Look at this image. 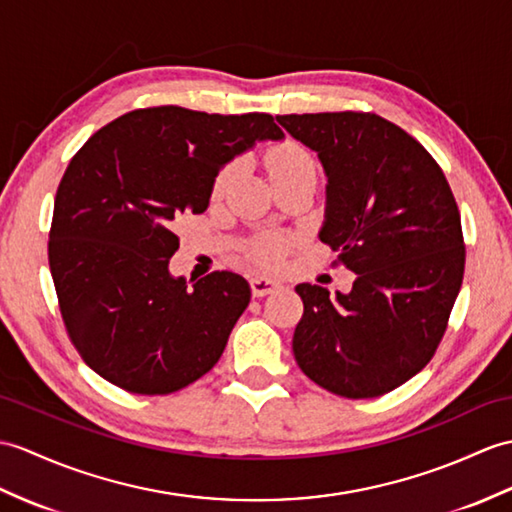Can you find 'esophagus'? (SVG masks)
I'll return each mask as SVG.
<instances>
[{
	"label": "esophagus",
	"mask_w": 512,
	"mask_h": 512,
	"mask_svg": "<svg viewBox=\"0 0 512 512\" xmlns=\"http://www.w3.org/2000/svg\"><path fill=\"white\" fill-rule=\"evenodd\" d=\"M279 288H281V283L277 279H270V277H255V279H251L253 296H266V294L277 292Z\"/></svg>",
	"instance_id": "obj_1"
}]
</instances>
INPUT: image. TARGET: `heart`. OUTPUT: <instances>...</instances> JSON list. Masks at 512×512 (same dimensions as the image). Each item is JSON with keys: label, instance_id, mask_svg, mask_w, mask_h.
<instances>
[{"label": "heart", "instance_id": "heart-1", "mask_svg": "<svg viewBox=\"0 0 512 512\" xmlns=\"http://www.w3.org/2000/svg\"><path fill=\"white\" fill-rule=\"evenodd\" d=\"M266 168H268L270 181H277V178H283V176L314 170V161L310 157V152H307L303 146L294 144V141H283V144L268 150ZM237 174H240V165L237 163L224 165V168L216 174V178H213V196H222L227 192L231 183L237 178ZM288 246L290 244L285 237H266V240H261L255 246L253 257L261 266H277L283 259V255L288 253Z\"/></svg>", "mask_w": 512, "mask_h": 512}]
</instances>
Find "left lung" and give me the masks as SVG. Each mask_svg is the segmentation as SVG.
<instances>
[{
	"label": "left lung",
	"instance_id": "left-lung-1",
	"mask_svg": "<svg viewBox=\"0 0 512 512\" xmlns=\"http://www.w3.org/2000/svg\"><path fill=\"white\" fill-rule=\"evenodd\" d=\"M327 176L320 242L355 272L351 292L299 283L292 351L334 395L371 399L432 360L465 272L460 213L417 139L375 113L277 115Z\"/></svg>",
	"mask_w": 512,
	"mask_h": 512
}]
</instances>
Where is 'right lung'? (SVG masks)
Segmentation results:
<instances>
[{
    "label": "right lung",
    "instance_id": "obj_1",
    "mask_svg": "<svg viewBox=\"0 0 512 512\" xmlns=\"http://www.w3.org/2000/svg\"><path fill=\"white\" fill-rule=\"evenodd\" d=\"M281 139L268 113L154 106L106 124L69 161L47 255L69 338L106 382L170 395L220 360L251 285L229 270L174 277V220L209 207L229 161Z\"/></svg>",
    "mask_w": 512,
    "mask_h": 512
}]
</instances>
